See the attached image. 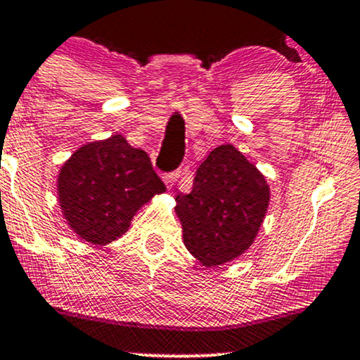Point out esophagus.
<instances>
[{"mask_svg":"<svg viewBox=\"0 0 360 360\" xmlns=\"http://www.w3.org/2000/svg\"><path fill=\"white\" fill-rule=\"evenodd\" d=\"M177 177H179V171H174V172H171V174H165V176H164L165 186L171 189L172 184L177 181Z\"/></svg>","mask_w":360,"mask_h":360,"instance_id":"34e87169","label":"esophagus"}]
</instances>
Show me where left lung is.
<instances>
[{
    "mask_svg": "<svg viewBox=\"0 0 360 360\" xmlns=\"http://www.w3.org/2000/svg\"><path fill=\"white\" fill-rule=\"evenodd\" d=\"M270 205V186L234 145H220L196 169L189 195H176L186 250L207 268L251 248Z\"/></svg>",
    "mask_w": 360,
    "mask_h": 360,
    "instance_id": "obj_1",
    "label": "left lung"
}]
</instances>
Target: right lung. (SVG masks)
<instances>
[{
	"label": "right lung",
	"instance_id": "right-lung-1",
	"mask_svg": "<svg viewBox=\"0 0 360 360\" xmlns=\"http://www.w3.org/2000/svg\"><path fill=\"white\" fill-rule=\"evenodd\" d=\"M165 191L147 152L122 135L90 141L71 153L58 174V200L71 231L85 243L120 239L136 212Z\"/></svg>",
	"mask_w": 360,
	"mask_h": 360
}]
</instances>
